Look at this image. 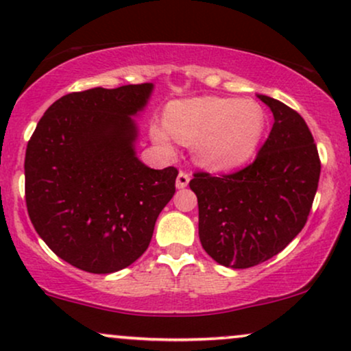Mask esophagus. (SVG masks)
Returning a JSON list of instances; mask_svg holds the SVG:
<instances>
[{
  "mask_svg": "<svg viewBox=\"0 0 351 351\" xmlns=\"http://www.w3.org/2000/svg\"><path fill=\"white\" fill-rule=\"evenodd\" d=\"M190 182V176L187 174V172L180 171L179 176H177V180H176V187L177 189H185Z\"/></svg>",
  "mask_w": 351,
  "mask_h": 351,
  "instance_id": "obj_1",
  "label": "esophagus"
}]
</instances>
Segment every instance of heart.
I'll list each match as a JSON object with an SVG mask.
<instances>
[{
	"label": "heart",
	"instance_id": "obj_1",
	"mask_svg": "<svg viewBox=\"0 0 351 351\" xmlns=\"http://www.w3.org/2000/svg\"><path fill=\"white\" fill-rule=\"evenodd\" d=\"M265 128L261 104L206 96L172 102L166 110V125L153 123L149 133L162 153H174V140L195 145L198 164L211 171H231L254 158Z\"/></svg>",
	"mask_w": 351,
	"mask_h": 351
}]
</instances>
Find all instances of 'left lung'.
Here are the masks:
<instances>
[{"instance_id":"8db88e82","label":"left lung","mask_w":351,"mask_h":351,"mask_svg":"<svg viewBox=\"0 0 351 351\" xmlns=\"http://www.w3.org/2000/svg\"><path fill=\"white\" fill-rule=\"evenodd\" d=\"M274 127L257 158L234 174L197 172L198 236L219 265L249 268L281 252L304 228L317 192L321 161L304 119L274 97L257 94Z\"/></svg>"}]
</instances>
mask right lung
<instances>
[{
	"mask_svg": "<svg viewBox=\"0 0 351 351\" xmlns=\"http://www.w3.org/2000/svg\"><path fill=\"white\" fill-rule=\"evenodd\" d=\"M154 84L71 93L51 104L25 149L29 218L49 247L80 270L114 274L148 249L176 192V167L136 156Z\"/></svg>",
	"mask_w": 351,
	"mask_h": 351,
	"instance_id": "right-lung-1",
	"label": "right lung"
}]
</instances>
